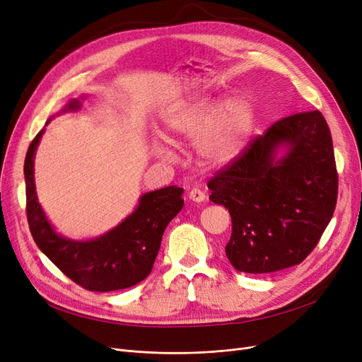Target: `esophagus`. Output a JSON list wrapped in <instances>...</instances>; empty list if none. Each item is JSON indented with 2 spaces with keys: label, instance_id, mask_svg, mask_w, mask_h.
I'll list each match as a JSON object with an SVG mask.
<instances>
[{
  "label": "esophagus",
  "instance_id": "esophagus-1",
  "mask_svg": "<svg viewBox=\"0 0 362 362\" xmlns=\"http://www.w3.org/2000/svg\"><path fill=\"white\" fill-rule=\"evenodd\" d=\"M189 199L191 201H194V202H198V204H201V202H204L205 201V194L201 191V189H192L191 192H189Z\"/></svg>",
  "mask_w": 362,
  "mask_h": 362
}]
</instances>
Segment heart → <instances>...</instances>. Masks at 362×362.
Masks as SVG:
<instances>
[{
    "label": "heart",
    "instance_id": "obj_1",
    "mask_svg": "<svg viewBox=\"0 0 362 362\" xmlns=\"http://www.w3.org/2000/svg\"><path fill=\"white\" fill-rule=\"evenodd\" d=\"M252 101L245 95H233L218 101L208 95H194L167 107L161 116V136L171 144L194 138L198 160L206 167H226L242 152L254 129ZM158 154L168 148L156 144Z\"/></svg>",
    "mask_w": 362,
    "mask_h": 362
}]
</instances>
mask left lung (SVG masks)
Wrapping results in <instances>:
<instances>
[{"instance_id":"left-lung-1","label":"left lung","mask_w":362,"mask_h":362,"mask_svg":"<svg viewBox=\"0 0 362 362\" xmlns=\"http://www.w3.org/2000/svg\"><path fill=\"white\" fill-rule=\"evenodd\" d=\"M210 199L232 217L226 255L238 272L293 267L315 248L337 199L330 129L320 111L274 123L210 182Z\"/></svg>"}]
</instances>
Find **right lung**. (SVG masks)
Instances as JSON below:
<instances>
[{
  "label": "right lung",
  "instance_id": "right-lung-1",
  "mask_svg": "<svg viewBox=\"0 0 362 362\" xmlns=\"http://www.w3.org/2000/svg\"><path fill=\"white\" fill-rule=\"evenodd\" d=\"M88 95L71 98L45 126L64 112H76ZM45 127L32 141L25 158L26 213L35 243L67 277L93 292H114L135 286L154 267L167 224L183 208L179 186H168L139 197L138 205L124 220L92 239H70L57 232L37 199L35 156Z\"/></svg>",
  "mask_w": 362,
  "mask_h": 362
}]
</instances>
